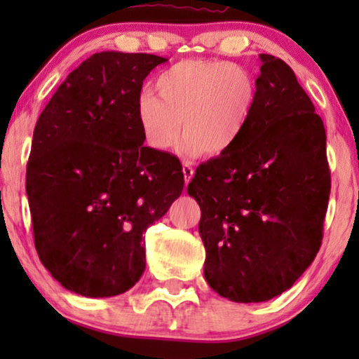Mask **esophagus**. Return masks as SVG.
<instances>
[{
	"label": "esophagus",
	"instance_id": "obj_1",
	"mask_svg": "<svg viewBox=\"0 0 359 359\" xmlns=\"http://www.w3.org/2000/svg\"><path fill=\"white\" fill-rule=\"evenodd\" d=\"M182 171H184V177H185V184H188L193 179L194 175V169L191 168L190 163H184V166H182Z\"/></svg>",
	"mask_w": 359,
	"mask_h": 359
}]
</instances>
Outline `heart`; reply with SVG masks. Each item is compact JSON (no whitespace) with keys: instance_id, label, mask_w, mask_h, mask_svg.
Listing matches in <instances>:
<instances>
[{"instance_id":"heart-1","label":"heart","mask_w":359,"mask_h":359,"mask_svg":"<svg viewBox=\"0 0 359 359\" xmlns=\"http://www.w3.org/2000/svg\"><path fill=\"white\" fill-rule=\"evenodd\" d=\"M155 92L139 95L136 117L151 149L177 144L184 121L182 154L220 156L241 141L257 102L250 72L224 60L188 58L156 77Z\"/></svg>"}]
</instances>
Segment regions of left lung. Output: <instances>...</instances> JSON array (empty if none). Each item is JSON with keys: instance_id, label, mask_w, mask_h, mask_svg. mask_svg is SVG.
I'll return each instance as SVG.
<instances>
[{"instance_id": "left-lung-1", "label": "left lung", "mask_w": 359, "mask_h": 359, "mask_svg": "<svg viewBox=\"0 0 359 359\" xmlns=\"http://www.w3.org/2000/svg\"><path fill=\"white\" fill-rule=\"evenodd\" d=\"M259 58L245 133L188 184L201 208L205 280L245 304L282 294L312 264L331 191L323 121L283 60Z\"/></svg>"}]
</instances>
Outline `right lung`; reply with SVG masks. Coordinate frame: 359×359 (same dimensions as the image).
Returning a JSON list of instances; mask_svg holds the SVG:
<instances>
[{
    "mask_svg": "<svg viewBox=\"0 0 359 359\" xmlns=\"http://www.w3.org/2000/svg\"><path fill=\"white\" fill-rule=\"evenodd\" d=\"M166 58L100 52L76 68L34 126L27 194L41 263L87 297L128 291L145 271L144 233L184 190L179 158L144 147L136 102Z\"/></svg>",
    "mask_w": 359,
    "mask_h": 359,
    "instance_id": "right-lung-1",
    "label": "right lung"
}]
</instances>
